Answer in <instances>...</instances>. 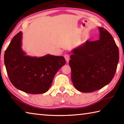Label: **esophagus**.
<instances>
[{"instance_id": "obj_1", "label": "esophagus", "mask_w": 124, "mask_h": 124, "mask_svg": "<svg viewBox=\"0 0 124 124\" xmlns=\"http://www.w3.org/2000/svg\"><path fill=\"white\" fill-rule=\"evenodd\" d=\"M64 57L65 58V60L66 61V62H68L69 61H70V56H69L68 54H65L64 55Z\"/></svg>"}]
</instances>
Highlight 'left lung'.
Instances as JSON below:
<instances>
[{
  "mask_svg": "<svg viewBox=\"0 0 124 124\" xmlns=\"http://www.w3.org/2000/svg\"><path fill=\"white\" fill-rule=\"evenodd\" d=\"M100 40L86 41L72 50L69 64L74 87L83 92H91L108 84L116 72L119 52L114 39L99 27Z\"/></svg>",
  "mask_w": 124,
  "mask_h": 124,
  "instance_id": "left-lung-1",
  "label": "left lung"
}]
</instances>
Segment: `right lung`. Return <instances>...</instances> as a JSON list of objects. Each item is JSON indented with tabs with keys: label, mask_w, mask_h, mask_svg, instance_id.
<instances>
[{
	"label": "right lung",
	"mask_w": 124,
	"mask_h": 124,
	"mask_svg": "<svg viewBox=\"0 0 124 124\" xmlns=\"http://www.w3.org/2000/svg\"><path fill=\"white\" fill-rule=\"evenodd\" d=\"M22 33L12 38L4 54V63L10 81L17 89L31 94L47 92L58 70L66 63L63 56H27L22 49Z\"/></svg>",
	"instance_id": "obj_1"
}]
</instances>
